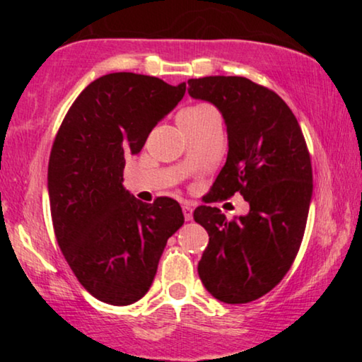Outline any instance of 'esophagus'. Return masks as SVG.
<instances>
[{
    "mask_svg": "<svg viewBox=\"0 0 362 362\" xmlns=\"http://www.w3.org/2000/svg\"><path fill=\"white\" fill-rule=\"evenodd\" d=\"M182 214H185L186 221H192V207L187 206V204L182 206Z\"/></svg>",
    "mask_w": 362,
    "mask_h": 362,
    "instance_id": "esophagus-1",
    "label": "esophagus"
}]
</instances>
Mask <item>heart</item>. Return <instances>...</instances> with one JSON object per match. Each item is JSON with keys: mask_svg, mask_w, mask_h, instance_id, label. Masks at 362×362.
I'll return each instance as SVG.
<instances>
[{"mask_svg": "<svg viewBox=\"0 0 362 362\" xmlns=\"http://www.w3.org/2000/svg\"><path fill=\"white\" fill-rule=\"evenodd\" d=\"M207 110H211V108L206 107V105H197V107L186 108V110H182L180 115H177V120H182V118H196V117L202 115V113H206Z\"/></svg>", "mask_w": 362, "mask_h": 362, "instance_id": "1", "label": "heart"}]
</instances>
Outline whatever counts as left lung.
Here are the masks:
<instances>
[{"mask_svg":"<svg viewBox=\"0 0 362 362\" xmlns=\"http://www.w3.org/2000/svg\"><path fill=\"white\" fill-rule=\"evenodd\" d=\"M187 86L227 127L226 165L204 201L240 192L250 206L234 221L217 207H196L194 221L209 234L197 274L214 298L249 303L279 285L298 254L313 194L310 153L293 112L267 87L232 76L189 78Z\"/></svg>","mask_w":362,"mask_h":362,"instance_id":"1","label":"left lung"}]
</instances>
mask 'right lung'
<instances>
[{"instance_id": "add662e5", "label": "right lung", "mask_w": 362, "mask_h": 362, "mask_svg": "<svg viewBox=\"0 0 362 362\" xmlns=\"http://www.w3.org/2000/svg\"><path fill=\"white\" fill-rule=\"evenodd\" d=\"M185 92V82L107 74L83 88L54 140L47 189L57 244L81 285L103 303L145 296L168 239L185 224L177 201L146 204L123 186L125 160Z\"/></svg>"}]
</instances>
